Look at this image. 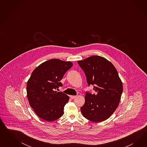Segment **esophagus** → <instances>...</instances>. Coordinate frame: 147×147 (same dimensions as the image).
Listing matches in <instances>:
<instances>
[{
  "mask_svg": "<svg viewBox=\"0 0 147 147\" xmlns=\"http://www.w3.org/2000/svg\"><path fill=\"white\" fill-rule=\"evenodd\" d=\"M76 96H73V95H71L70 96V98L71 99H74V98H76Z\"/></svg>",
  "mask_w": 147,
  "mask_h": 147,
  "instance_id": "1",
  "label": "esophagus"
}]
</instances>
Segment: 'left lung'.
<instances>
[{
	"label": "left lung",
	"instance_id": "8db88e82",
	"mask_svg": "<svg viewBox=\"0 0 147 147\" xmlns=\"http://www.w3.org/2000/svg\"><path fill=\"white\" fill-rule=\"evenodd\" d=\"M78 63L84 71L88 86L95 92H86L85 102L81 108L82 115L94 122L108 119L118 107L123 86L115 67L106 59L93 55Z\"/></svg>",
	"mask_w": 147,
	"mask_h": 147
}]
</instances>
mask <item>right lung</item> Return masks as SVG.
I'll use <instances>...</instances> for the list:
<instances>
[{
	"label": "right lung",
	"mask_w": 147,
	"mask_h": 147,
	"mask_svg": "<svg viewBox=\"0 0 147 147\" xmlns=\"http://www.w3.org/2000/svg\"><path fill=\"white\" fill-rule=\"evenodd\" d=\"M72 66L70 61L52 59L40 64L32 72L27 83V96L31 107L41 119L53 121L64 114V107L69 98L55 90L62 87L60 81Z\"/></svg>",
	"instance_id": "obj_1"
}]
</instances>
